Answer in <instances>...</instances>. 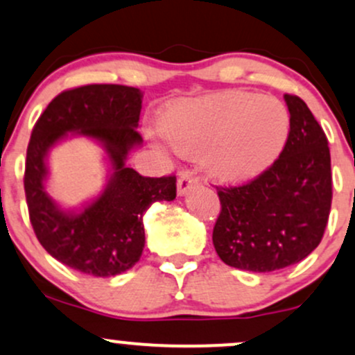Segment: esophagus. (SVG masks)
<instances>
[{
	"label": "esophagus",
	"instance_id": "34e87169",
	"mask_svg": "<svg viewBox=\"0 0 355 355\" xmlns=\"http://www.w3.org/2000/svg\"><path fill=\"white\" fill-rule=\"evenodd\" d=\"M197 183H198V177H195V173L191 172V170H185V172H182L177 182L178 195L187 193V191H189L191 187L197 185Z\"/></svg>",
	"mask_w": 355,
	"mask_h": 355
}]
</instances>
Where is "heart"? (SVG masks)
<instances>
[{
	"label": "heart",
	"mask_w": 355,
	"mask_h": 355,
	"mask_svg": "<svg viewBox=\"0 0 355 355\" xmlns=\"http://www.w3.org/2000/svg\"><path fill=\"white\" fill-rule=\"evenodd\" d=\"M160 128L180 152H207L205 165L214 177L245 182L282 152L291 115L274 96L225 92L173 105L162 116Z\"/></svg>",
	"instance_id": "heart-1"
}]
</instances>
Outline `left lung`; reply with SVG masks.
Returning a JSON list of instances; mask_svg holds the SVG:
<instances>
[{"label":"left lung","instance_id":"8db88e82","mask_svg":"<svg viewBox=\"0 0 355 355\" xmlns=\"http://www.w3.org/2000/svg\"><path fill=\"white\" fill-rule=\"evenodd\" d=\"M291 130L279 158L242 185L217 187L214 247L227 266L272 272L320 243L332 203L327 137L302 98L285 95Z\"/></svg>","mask_w":355,"mask_h":355}]
</instances>
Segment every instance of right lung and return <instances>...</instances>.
Returning <instances> with one entry per match:
<instances>
[{
  "mask_svg": "<svg viewBox=\"0 0 355 355\" xmlns=\"http://www.w3.org/2000/svg\"><path fill=\"white\" fill-rule=\"evenodd\" d=\"M141 93L125 85H85L50 101L31 132L24 166V195L35 235L44 250L73 270L113 277L132 268L145 247L144 214L158 200L177 197V177H144L125 165L141 144L137 132ZM70 131L105 145L114 166L109 187L80 214H64L44 190V157Z\"/></svg>",
  "mask_w": 355,
  "mask_h": 355,
  "instance_id": "right-lung-1",
  "label": "right lung"
}]
</instances>
